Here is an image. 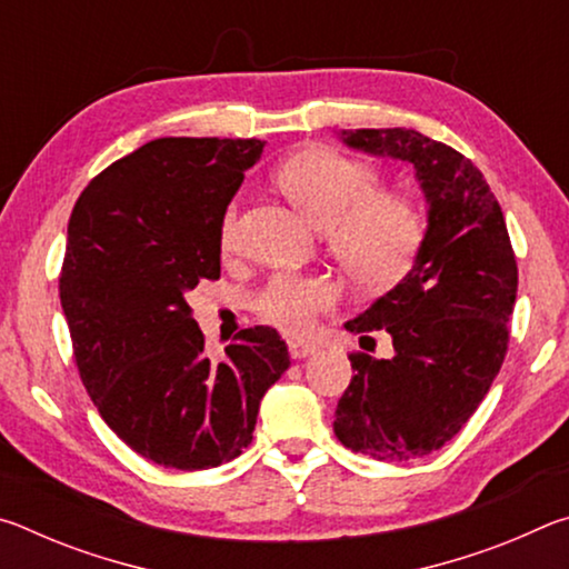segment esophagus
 <instances>
[{
    "label": "esophagus",
    "mask_w": 569,
    "mask_h": 569,
    "mask_svg": "<svg viewBox=\"0 0 569 569\" xmlns=\"http://www.w3.org/2000/svg\"><path fill=\"white\" fill-rule=\"evenodd\" d=\"M316 349H319V346L311 341H301V339L288 341V353H291V359H306V356L316 353Z\"/></svg>",
    "instance_id": "1"
}]
</instances>
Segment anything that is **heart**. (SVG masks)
<instances>
[{"label":"heart","mask_w":569,"mask_h":569,"mask_svg":"<svg viewBox=\"0 0 569 569\" xmlns=\"http://www.w3.org/2000/svg\"><path fill=\"white\" fill-rule=\"evenodd\" d=\"M288 198L329 230L336 258L366 283H393L409 271L423 240V216L403 192H379L377 168L331 148H308L278 170ZM238 240V203H230L220 223V243ZM339 288L323 276L283 271L253 298L256 313L283 331L311 329L316 316L329 311Z\"/></svg>","instance_id":"b5f03b06"}]
</instances>
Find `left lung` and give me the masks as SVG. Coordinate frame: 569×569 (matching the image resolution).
<instances>
[{
	"label": "left lung",
	"mask_w": 569,
	"mask_h": 569,
	"mask_svg": "<svg viewBox=\"0 0 569 569\" xmlns=\"http://www.w3.org/2000/svg\"><path fill=\"white\" fill-rule=\"evenodd\" d=\"M341 140L411 162L429 206L411 271L346 323L351 333L387 331L393 356H349L353 377L333 421L351 451L407 461L459 435L502 369L517 298L515 250L495 192L455 148L407 128L343 130Z\"/></svg>",
	"instance_id": "left-lung-1"
}]
</instances>
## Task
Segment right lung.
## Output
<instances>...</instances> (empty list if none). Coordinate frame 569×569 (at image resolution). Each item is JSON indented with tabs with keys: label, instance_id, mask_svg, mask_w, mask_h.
<instances>
[{
	"label": "right lung",
	"instance_id": "add662e5",
	"mask_svg": "<svg viewBox=\"0 0 569 569\" xmlns=\"http://www.w3.org/2000/svg\"><path fill=\"white\" fill-rule=\"evenodd\" d=\"M261 152L256 138H158L104 168L72 208L60 301L77 371L104 423L160 467L236 459L291 366L271 326L208 359L186 301L220 278V223Z\"/></svg>",
	"mask_w": 569,
	"mask_h": 569
}]
</instances>
